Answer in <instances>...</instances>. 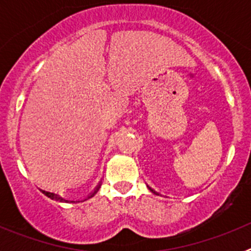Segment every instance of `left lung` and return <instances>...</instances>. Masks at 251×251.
<instances>
[{"label":"left lung","instance_id":"obj_1","mask_svg":"<svg viewBox=\"0 0 251 251\" xmlns=\"http://www.w3.org/2000/svg\"><path fill=\"white\" fill-rule=\"evenodd\" d=\"M150 190H151V188H150ZM151 191H152V192H154V194H156V191H153V190H151ZM157 195H158V194H157Z\"/></svg>","mask_w":251,"mask_h":251}]
</instances>
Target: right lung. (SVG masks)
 I'll return each instance as SVG.
<instances>
[{
  "instance_id": "add662e5",
  "label": "right lung",
  "mask_w": 251,
  "mask_h": 251,
  "mask_svg": "<svg viewBox=\"0 0 251 251\" xmlns=\"http://www.w3.org/2000/svg\"><path fill=\"white\" fill-rule=\"evenodd\" d=\"M99 187H100V186H98V187H97V190H95V191L93 192V194L90 195V196L88 197V199H90V197H93V196H94V195L97 194V192H98ZM43 192H44V194L46 195V196H48V197H50L51 200H56V201H60V202H68V200H65V199H61V197H60L59 195H56V194H52V192H48V191H43ZM72 202H74V201H72Z\"/></svg>"
}]
</instances>
